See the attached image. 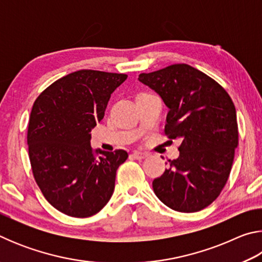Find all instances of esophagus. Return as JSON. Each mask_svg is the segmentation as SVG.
Segmentation results:
<instances>
[{
  "label": "esophagus",
  "instance_id": "34e87169",
  "mask_svg": "<svg viewBox=\"0 0 262 262\" xmlns=\"http://www.w3.org/2000/svg\"><path fill=\"white\" fill-rule=\"evenodd\" d=\"M132 156L136 158V159H143L145 157H148V154L147 152H142V151H134V152H133Z\"/></svg>",
  "mask_w": 262,
  "mask_h": 262
}]
</instances>
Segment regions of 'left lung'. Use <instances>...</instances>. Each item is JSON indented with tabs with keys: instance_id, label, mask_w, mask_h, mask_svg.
<instances>
[{
	"instance_id": "1",
	"label": "left lung",
	"mask_w": 262,
	"mask_h": 262,
	"mask_svg": "<svg viewBox=\"0 0 262 262\" xmlns=\"http://www.w3.org/2000/svg\"><path fill=\"white\" fill-rule=\"evenodd\" d=\"M139 81L151 88L168 107L165 135L180 139L179 157L152 181L164 205L195 212L211 205L229 179L238 145L234 104L215 79L186 63L142 73Z\"/></svg>"
}]
</instances>
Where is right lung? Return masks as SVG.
<instances>
[{
    "mask_svg": "<svg viewBox=\"0 0 262 262\" xmlns=\"http://www.w3.org/2000/svg\"><path fill=\"white\" fill-rule=\"evenodd\" d=\"M126 78V74L78 70L52 83L32 106L28 127L32 173L46 200L66 215L90 217L112 196L117 170L128 154L94 150L90 132Z\"/></svg>",
    "mask_w": 262,
    "mask_h": 262,
    "instance_id": "right-lung-1",
    "label": "right lung"
}]
</instances>
